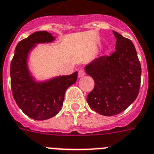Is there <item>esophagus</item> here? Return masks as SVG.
Masks as SVG:
<instances>
[{
	"label": "esophagus",
	"instance_id": "34e87169",
	"mask_svg": "<svg viewBox=\"0 0 154 154\" xmlns=\"http://www.w3.org/2000/svg\"><path fill=\"white\" fill-rule=\"evenodd\" d=\"M85 72L84 69H80L78 71V77H85Z\"/></svg>",
	"mask_w": 154,
	"mask_h": 154
}]
</instances>
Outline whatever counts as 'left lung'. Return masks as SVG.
<instances>
[{"mask_svg":"<svg viewBox=\"0 0 154 154\" xmlns=\"http://www.w3.org/2000/svg\"><path fill=\"white\" fill-rule=\"evenodd\" d=\"M116 51L99 57L85 66L87 74L94 81V88L87 97L89 106L98 114H119L139 94L141 65L133 43L113 31Z\"/></svg>","mask_w":154,"mask_h":154,"instance_id":"obj_1","label":"left lung"}]
</instances>
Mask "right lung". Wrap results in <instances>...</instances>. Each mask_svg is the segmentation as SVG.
I'll return each mask as SVG.
<instances>
[{"label":"right lung","instance_id":"1","mask_svg":"<svg viewBox=\"0 0 154 154\" xmlns=\"http://www.w3.org/2000/svg\"><path fill=\"white\" fill-rule=\"evenodd\" d=\"M55 39L48 32H36L22 39L15 48L11 63V86L14 99L26 116L35 120L49 119L59 113L66 89L77 81V71L36 82L29 70L27 59L36 44Z\"/></svg>","mask_w":154,"mask_h":154}]
</instances>
